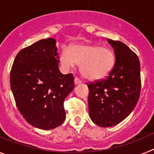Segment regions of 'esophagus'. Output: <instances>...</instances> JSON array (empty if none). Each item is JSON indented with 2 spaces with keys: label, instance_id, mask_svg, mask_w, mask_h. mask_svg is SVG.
Segmentation results:
<instances>
[{
  "label": "esophagus",
  "instance_id": "obj_1",
  "mask_svg": "<svg viewBox=\"0 0 154 154\" xmlns=\"http://www.w3.org/2000/svg\"><path fill=\"white\" fill-rule=\"evenodd\" d=\"M81 82H82V81L79 79L77 78V77H75V85H78V84H80V83H81Z\"/></svg>",
  "mask_w": 154,
  "mask_h": 154
}]
</instances>
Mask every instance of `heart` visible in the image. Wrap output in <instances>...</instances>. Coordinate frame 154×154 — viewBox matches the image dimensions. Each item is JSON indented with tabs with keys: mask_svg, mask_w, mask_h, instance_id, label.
Returning <instances> with one entry per match:
<instances>
[{
	"mask_svg": "<svg viewBox=\"0 0 154 154\" xmlns=\"http://www.w3.org/2000/svg\"><path fill=\"white\" fill-rule=\"evenodd\" d=\"M65 69L79 64L81 73L90 80L102 79L111 72L115 63V55L112 50L106 47L93 45L73 46L69 51L64 48L59 57Z\"/></svg>",
	"mask_w": 154,
	"mask_h": 154,
	"instance_id": "heart-1",
	"label": "heart"
}]
</instances>
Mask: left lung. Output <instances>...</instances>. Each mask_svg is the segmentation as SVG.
Masks as SVG:
<instances>
[{
	"mask_svg": "<svg viewBox=\"0 0 154 154\" xmlns=\"http://www.w3.org/2000/svg\"><path fill=\"white\" fill-rule=\"evenodd\" d=\"M107 41L115 53L113 68L105 79L87 84L89 116L102 127L112 126L126 119L136 106L141 90L137 54L123 42Z\"/></svg>",
	"mask_w": 154,
	"mask_h": 154,
	"instance_id": "left-lung-1",
	"label": "left lung"
}]
</instances>
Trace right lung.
Listing matches in <instances>:
<instances>
[{
    "label": "right lung",
    "mask_w": 154,
    "mask_h": 154,
    "mask_svg": "<svg viewBox=\"0 0 154 154\" xmlns=\"http://www.w3.org/2000/svg\"><path fill=\"white\" fill-rule=\"evenodd\" d=\"M55 43L49 38L21 49L11 70V88L19 112L41 130L63 123L64 100L75 87L73 75L59 71Z\"/></svg>",
    "instance_id": "add662e5"
}]
</instances>
